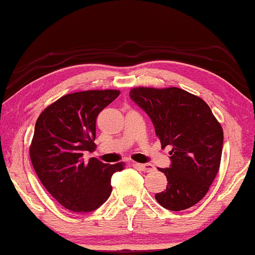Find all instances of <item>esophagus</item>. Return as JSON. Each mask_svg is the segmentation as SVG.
<instances>
[{"instance_id":"34e87169","label":"esophagus","mask_w":255,"mask_h":255,"mask_svg":"<svg viewBox=\"0 0 255 255\" xmlns=\"http://www.w3.org/2000/svg\"><path fill=\"white\" fill-rule=\"evenodd\" d=\"M135 166L139 167L141 171H143V172H153V171L155 170L154 165L152 164H135Z\"/></svg>"}]
</instances>
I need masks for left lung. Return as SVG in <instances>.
Here are the masks:
<instances>
[{
	"mask_svg": "<svg viewBox=\"0 0 255 255\" xmlns=\"http://www.w3.org/2000/svg\"><path fill=\"white\" fill-rule=\"evenodd\" d=\"M129 96L151 118L161 147L172 146L171 166L160 168L166 190L155 194L165 209H189L207 195L219 172L223 129L207 103L179 88H133Z\"/></svg>",
	"mask_w": 255,
	"mask_h": 255,
	"instance_id": "obj_1",
	"label": "left lung"
}]
</instances>
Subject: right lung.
Listing matches in <instances>:
<instances>
[{"label":"right lung","mask_w":255,"mask_h":255,"mask_svg":"<svg viewBox=\"0 0 255 255\" xmlns=\"http://www.w3.org/2000/svg\"><path fill=\"white\" fill-rule=\"evenodd\" d=\"M120 95L119 90L67 94L46 107L36 120L29 157L36 176L66 209L90 213L112 194V176L125 162L104 164L83 154L96 149L97 115Z\"/></svg>","instance_id":"add662e5"}]
</instances>
